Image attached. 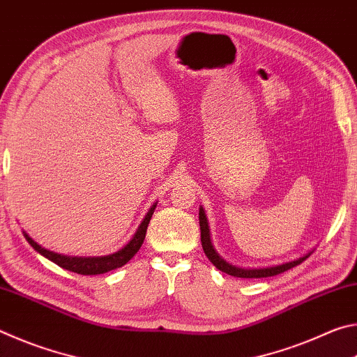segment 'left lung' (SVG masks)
<instances>
[{"instance_id": "1", "label": "left lung", "mask_w": 357, "mask_h": 357, "mask_svg": "<svg viewBox=\"0 0 357 357\" xmlns=\"http://www.w3.org/2000/svg\"><path fill=\"white\" fill-rule=\"evenodd\" d=\"M198 220H200V229H202V245L203 250L206 253V257L209 258V261L213 263L217 269L222 271L228 275L233 277H241V279H261V277H271V275H277L285 273V271L294 268V266L301 264L302 261H305L307 258L310 257V253L301 257L299 259L291 263H285V264H279V266H273V268H263V269H243V268H236V266L227 263L225 259L219 257V253L214 250L213 244H211V238H209V228H208V220L206 215H204L203 208H200V214H198Z\"/></svg>"}]
</instances>
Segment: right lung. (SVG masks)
I'll use <instances>...</instances> for the list:
<instances>
[{
	"label": "right lung",
	"mask_w": 357,
	"mask_h": 357,
	"mask_svg": "<svg viewBox=\"0 0 357 357\" xmlns=\"http://www.w3.org/2000/svg\"><path fill=\"white\" fill-rule=\"evenodd\" d=\"M154 209H155V204H153V208L148 211L146 217L143 219L142 225L138 227L137 233L134 234V238L130 239V243L128 245H124L121 250L114 252V253H112V255H107V257L83 258V257L59 255V253L47 250V249H44V247H40L38 243H34V241L29 238L26 233H25V238L28 243L33 245L34 250H38L40 255H44L45 258L52 259V261L56 263L59 268L72 271V273H77L82 275H98V274H104V273H108V271L121 268V266H124L138 250H140L144 236H146L148 223L151 220V217H153V214H154Z\"/></svg>",
	"instance_id": "right-lung-1"
}]
</instances>
